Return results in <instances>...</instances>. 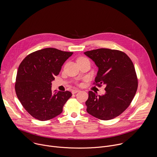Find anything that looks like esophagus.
<instances>
[{
	"mask_svg": "<svg viewBox=\"0 0 157 157\" xmlns=\"http://www.w3.org/2000/svg\"><path fill=\"white\" fill-rule=\"evenodd\" d=\"M79 91L78 90V89H73L71 93H72V94H76V93H78Z\"/></svg>",
	"mask_w": 157,
	"mask_h": 157,
	"instance_id": "1",
	"label": "esophagus"
}]
</instances>
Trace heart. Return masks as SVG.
Listing matches in <instances>:
<instances>
[{"label": "heart", "mask_w": 157, "mask_h": 157, "mask_svg": "<svg viewBox=\"0 0 157 157\" xmlns=\"http://www.w3.org/2000/svg\"><path fill=\"white\" fill-rule=\"evenodd\" d=\"M87 59L86 58H85V57H83V56H81V57H79V58H78V61H82V60H87Z\"/></svg>", "instance_id": "1"}]
</instances>
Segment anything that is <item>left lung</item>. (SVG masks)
<instances>
[{
	"instance_id": "obj_1",
	"label": "left lung",
	"mask_w": 157,
	"mask_h": 157,
	"mask_svg": "<svg viewBox=\"0 0 157 157\" xmlns=\"http://www.w3.org/2000/svg\"><path fill=\"white\" fill-rule=\"evenodd\" d=\"M84 54L99 68L93 84L106 86L104 95L89 91L86 110L99 119H113L130 105L136 95L138 79L135 67L127 54L117 50L99 48Z\"/></svg>"
}]
</instances>
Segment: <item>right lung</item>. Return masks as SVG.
Here are the masks:
<instances>
[{
    "label": "right lung",
    "instance_id": "obj_1",
    "mask_svg": "<svg viewBox=\"0 0 157 157\" xmlns=\"http://www.w3.org/2000/svg\"><path fill=\"white\" fill-rule=\"evenodd\" d=\"M73 52L47 48L34 52L21 62L16 76L17 96L25 109L41 121L59 115L71 92H52V81Z\"/></svg>",
    "mask_w": 157,
    "mask_h": 157
}]
</instances>
